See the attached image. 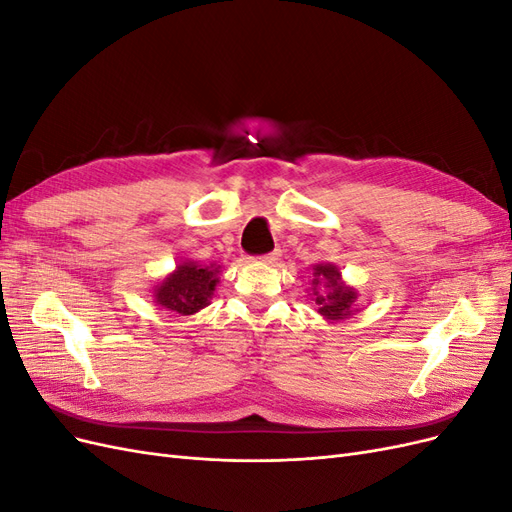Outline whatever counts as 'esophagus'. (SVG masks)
Returning <instances> with one entry per match:
<instances>
[{
    "mask_svg": "<svg viewBox=\"0 0 512 512\" xmlns=\"http://www.w3.org/2000/svg\"><path fill=\"white\" fill-rule=\"evenodd\" d=\"M280 256H282V254H280V250H275V252H269V254H265V256H262L260 260H262V262H265V265H275V262H277V260H280Z\"/></svg>",
    "mask_w": 512,
    "mask_h": 512,
    "instance_id": "34e87169",
    "label": "esophagus"
}]
</instances>
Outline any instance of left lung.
Masks as SVG:
<instances>
[{"instance_id": "left-lung-1", "label": "left lung", "mask_w": 512, "mask_h": 512, "mask_svg": "<svg viewBox=\"0 0 512 512\" xmlns=\"http://www.w3.org/2000/svg\"><path fill=\"white\" fill-rule=\"evenodd\" d=\"M309 294H312V301L318 305V314L333 322L348 318L352 314L356 297H359L354 288L342 282V273L331 262L314 265Z\"/></svg>"}]
</instances>
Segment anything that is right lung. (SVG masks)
<instances>
[{
	"instance_id": "1",
	"label": "right lung",
	"mask_w": 512,
	"mask_h": 512,
	"mask_svg": "<svg viewBox=\"0 0 512 512\" xmlns=\"http://www.w3.org/2000/svg\"><path fill=\"white\" fill-rule=\"evenodd\" d=\"M222 267H205L188 260L166 275L153 288V303L181 316H192L211 303L213 290L220 282Z\"/></svg>"
}]
</instances>
